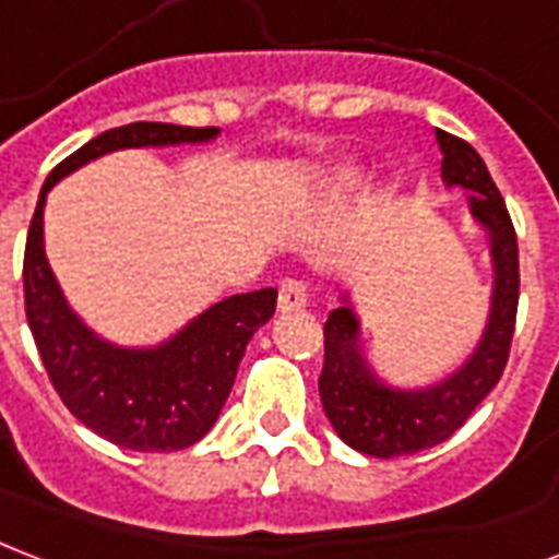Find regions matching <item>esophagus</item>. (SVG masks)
<instances>
[{
  "label": "esophagus",
  "mask_w": 559,
  "mask_h": 559,
  "mask_svg": "<svg viewBox=\"0 0 559 559\" xmlns=\"http://www.w3.org/2000/svg\"><path fill=\"white\" fill-rule=\"evenodd\" d=\"M305 305H308V287L301 281H284L278 290V311H301Z\"/></svg>",
  "instance_id": "1"
}]
</instances>
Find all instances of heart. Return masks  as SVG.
Masks as SVG:
<instances>
[{"label":"heart","mask_w":559,"mask_h":559,"mask_svg":"<svg viewBox=\"0 0 559 559\" xmlns=\"http://www.w3.org/2000/svg\"><path fill=\"white\" fill-rule=\"evenodd\" d=\"M358 171L355 168H334V171H329V175L322 177L320 183V195L325 198V201H337V198L349 195L355 186H358Z\"/></svg>","instance_id":"b5f03b06"}]
</instances>
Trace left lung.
<instances>
[{"label":"left lung","instance_id":"8db88e82","mask_svg":"<svg viewBox=\"0 0 559 559\" xmlns=\"http://www.w3.org/2000/svg\"><path fill=\"white\" fill-rule=\"evenodd\" d=\"M441 180L448 189H468V210L491 254V301L486 329L474 353L453 373L420 388L384 382L361 353V322L343 296L325 320V361L320 400L334 432L364 456L394 459L448 441L471 412L489 396L510 358L515 308H519V242L510 213L489 168L468 142L436 130Z\"/></svg>","mask_w":559,"mask_h":559}]
</instances>
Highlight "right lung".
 <instances>
[{
	"label": "right lung",
	"instance_id": "obj_1",
	"mask_svg": "<svg viewBox=\"0 0 559 559\" xmlns=\"http://www.w3.org/2000/svg\"><path fill=\"white\" fill-rule=\"evenodd\" d=\"M216 135V127L147 121L100 132L56 165L37 195L23 258L28 329L70 415L118 448L168 453L201 441L225 408L251 334L272 320L278 290L266 287L216 301L156 346L106 341L70 308L49 269L44 251L47 195L59 180L106 153L206 144Z\"/></svg>",
	"mask_w": 559,
	"mask_h": 559
}]
</instances>
